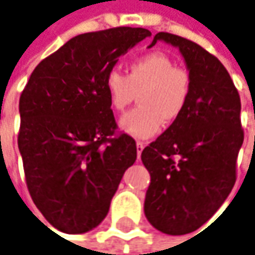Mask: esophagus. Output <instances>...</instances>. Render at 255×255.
<instances>
[{"label": "esophagus", "mask_w": 255, "mask_h": 255, "mask_svg": "<svg viewBox=\"0 0 255 255\" xmlns=\"http://www.w3.org/2000/svg\"><path fill=\"white\" fill-rule=\"evenodd\" d=\"M144 146H146V144H144L143 141H137V143H136V147H137V158H139L140 154H141V151H143Z\"/></svg>", "instance_id": "1"}]
</instances>
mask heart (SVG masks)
Wrapping results in <instances>:
<instances>
[{
    "mask_svg": "<svg viewBox=\"0 0 255 255\" xmlns=\"http://www.w3.org/2000/svg\"><path fill=\"white\" fill-rule=\"evenodd\" d=\"M109 105L122 112L136 100L140 107L119 121V129L133 139L146 140L161 130L164 124L178 121L191 95V78L165 53L153 52L133 60L128 76L112 68L105 77Z\"/></svg>",
    "mask_w": 255,
    "mask_h": 255,
    "instance_id": "heart-1",
    "label": "heart"
}]
</instances>
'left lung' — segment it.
<instances>
[{
	"instance_id": "8db88e82",
	"label": "left lung",
	"mask_w": 255,
	"mask_h": 255,
	"mask_svg": "<svg viewBox=\"0 0 255 255\" xmlns=\"http://www.w3.org/2000/svg\"><path fill=\"white\" fill-rule=\"evenodd\" d=\"M178 47L191 78L184 114L150 143L141 161L151 177L144 215L165 235L195 232L222 206L236 182V161L244 140L240 97L225 66L199 44L158 32Z\"/></svg>"
}]
</instances>
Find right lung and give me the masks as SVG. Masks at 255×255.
Listing matches in <instances>:
<instances>
[{
  "label": "right lung",
  "mask_w": 255,
  "mask_h": 255,
  "mask_svg": "<svg viewBox=\"0 0 255 255\" xmlns=\"http://www.w3.org/2000/svg\"><path fill=\"white\" fill-rule=\"evenodd\" d=\"M148 36L128 26L76 36L36 66L22 91L18 147L26 185L44 219L63 233L98 226L136 161V141L126 133L112 137L105 77Z\"/></svg>",
  "instance_id": "add662e5"
}]
</instances>
